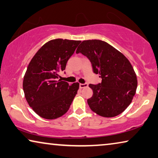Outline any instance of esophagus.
I'll return each mask as SVG.
<instances>
[{
  "label": "esophagus",
  "instance_id": "esophagus-1",
  "mask_svg": "<svg viewBox=\"0 0 158 158\" xmlns=\"http://www.w3.org/2000/svg\"><path fill=\"white\" fill-rule=\"evenodd\" d=\"M87 86H88V85H87V83H84V84L81 83V84H80V88H81V89L85 88V87H87Z\"/></svg>",
  "mask_w": 158,
  "mask_h": 158
}]
</instances>
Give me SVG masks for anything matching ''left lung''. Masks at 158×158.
Wrapping results in <instances>:
<instances>
[{
    "instance_id": "1",
    "label": "left lung",
    "mask_w": 158,
    "mask_h": 158,
    "mask_svg": "<svg viewBox=\"0 0 158 158\" xmlns=\"http://www.w3.org/2000/svg\"><path fill=\"white\" fill-rule=\"evenodd\" d=\"M90 60L102 82L89 84L93 95L87 99L91 110L103 117L120 114L131 103L137 88V77L127 57L112 46L99 40H85L76 50Z\"/></svg>"
}]
</instances>
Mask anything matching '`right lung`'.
I'll return each mask as SVG.
<instances>
[{
	"instance_id": "1",
	"label": "right lung",
	"mask_w": 158,
	"mask_h": 158,
	"mask_svg": "<svg viewBox=\"0 0 158 158\" xmlns=\"http://www.w3.org/2000/svg\"><path fill=\"white\" fill-rule=\"evenodd\" d=\"M81 41L56 39L44 44L29 64L23 79L26 100L34 111L46 119L65 114L79 89L59 78Z\"/></svg>"
}]
</instances>
